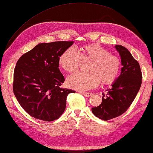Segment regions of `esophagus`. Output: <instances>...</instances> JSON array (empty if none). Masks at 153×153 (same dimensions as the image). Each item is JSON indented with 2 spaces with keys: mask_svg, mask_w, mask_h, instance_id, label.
Instances as JSON below:
<instances>
[{
  "mask_svg": "<svg viewBox=\"0 0 153 153\" xmlns=\"http://www.w3.org/2000/svg\"><path fill=\"white\" fill-rule=\"evenodd\" d=\"M80 94H82L85 97H90V96L92 95V94H91V93H90V92H83V91H81Z\"/></svg>",
  "mask_w": 153,
  "mask_h": 153,
  "instance_id": "obj_1",
  "label": "esophagus"
}]
</instances>
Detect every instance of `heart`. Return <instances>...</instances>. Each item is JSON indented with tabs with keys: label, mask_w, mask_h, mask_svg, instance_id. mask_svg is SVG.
Here are the masks:
<instances>
[{
	"label": "heart",
	"mask_w": 153,
	"mask_h": 153,
	"mask_svg": "<svg viewBox=\"0 0 153 153\" xmlns=\"http://www.w3.org/2000/svg\"><path fill=\"white\" fill-rule=\"evenodd\" d=\"M82 62L90 61L89 73H77L68 78L66 83L70 88L80 91L96 88L102 84H111L117 80L121 68L120 58L98 44L92 43L80 48L79 53L73 47L63 52L58 59L59 65L69 73L76 72Z\"/></svg>",
	"instance_id": "obj_1"
}]
</instances>
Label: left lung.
<instances>
[{"mask_svg": "<svg viewBox=\"0 0 153 153\" xmlns=\"http://www.w3.org/2000/svg\"><path fill=\"white\" fill-rule=\"evenodd\" d=\"M115 49L121 59V74L107 89V94H102V102L99 106L92 108L96 117L104 121L120 116L128 110L139 91L142 74L139 63L134 58L127 48L115 45Z\"/></svg>", "mask_w": 153, "mask_h": 153, "instance_id": "obj_1", "label": "left lung"}]
</instances>
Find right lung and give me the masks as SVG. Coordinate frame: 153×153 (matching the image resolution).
<instances>
[{"mask_svg":"<svg viewBox=\"0 0 153 153\" xmlns=\"http://www.w3.org/2000/svg\"><path fill=\"white\" fill-rule=\"evenodd\" d=\"M74 42L42 43L22 55L14 69L13 90L21 107L32 117L45 121L64 113L72 89L59 86L65 79L58 59Z\"/></svg>","mask_w":153,"mask_h":153,"instance_id":"add662e5","label":"right lung"}]
</instances>
